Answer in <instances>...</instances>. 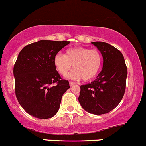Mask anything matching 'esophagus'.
I'll return each mask as SVG.
<instances>
[{
    "instance_id": "1",
    "label": "esophagus",
    "mask_w": 146,
    "mask_h": 146,
    "mask_svg": "<svg viewBox=\"0 0 146 146\" xmlns=\"http://www.w3.org/2000/svg\"><path fill=\"white\" fill-rule=\"evenodd\" d=\"M76 84V83L75 82H73V81H70V86H72L74 85H75Z\"/></svg>"
}]
</instances>
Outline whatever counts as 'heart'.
I'll use <instances>...</instances> for the list:
<instances>
[{
	"label": "heart",
	"mask_w": 146,
	"mask_h": 146,
	"mask_svg": "<svg viewBox=\"0 0 146 146\" xmlns=\"http://www.w3.org/2000/svg\"><path fill=\"white\" fill-rule=\"evenodd\" d=\"M54 63L56 70L62 76L67 74L73 65L74 70L68 74L69 79L90 81L100 72L102 57L98 49L77 46L67 50L65 55L56 54Z\"/></svg>",
	"instance_id": "heart-1"
}]
</instances>
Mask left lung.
Masks as SVG:
<instances>
[{
    "label": "left lung",
    "instance_id": "8db88e82",
    "mask_svg": "<svg viewBox=\"0 0 146 146\" xmlns=\"http://www.w3.org/2000/svg\"><path fill=\"white\" fill-rule=\"evenodd\" d=\"M101 52L103 67L96 79L81 86L79 102L83 109L90 113H107L119 104L126 86L127 69L119 50L108 43L91 42Z\"/></svg>",
    "mask_w": 146,
    "mask_h": 146
}]
</instances>
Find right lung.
<instances>
[{"mask_svg": "<svg viewBox=\"0 0 146 146\" xmlns=\"http://www.w3.org/2000/svg\"><path fill=\"white\" fill-rule=\"evenodd\" d=\"M69 44L40 40L23 47L18 55L13 70L15 93L21 107L33 117L51 118L59 110L62 96L70 86L56 70L54 58Z\"/></svg>", "mask_w": 146, "mask_h": 146, "instance_id": "1", "label": "right lung"}]
</instances>
